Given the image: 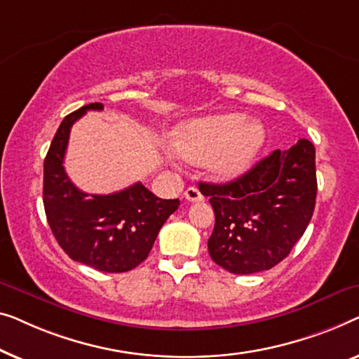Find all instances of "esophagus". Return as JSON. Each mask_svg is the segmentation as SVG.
<instances>
[{
  "instance_id": "obj_1",
  "label": "esophagus",
  "mask_w": 359,
  "mask_h": 359,
  "mask_svg": "<svg viewBox=\"0 0 359 359\" xmlns=\"http://www.w3.org/2000/svg\"><path fill=\"white\" fill-rule=\"evenodd\" d=\"M185 200L187 201H201L203 200V195H201V191L196 189V187H189V189L185 190Z\"/></svg>"
}]
</instances>
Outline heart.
<instances>
[{"label": "heart", "instance_id": "heart-1", "mask_svg": "<svg viewBox=\"0 0 359 359\" xmlns=\"http://www.w3.org/2000/svg\"><path fill=\"white\" fill-rule=\"evenodd\" d=\"M265 141L259 122L237 114L187 120L170 133V149L189 163H203L211 177L234 180L245 172Z\"/></svg>", "mask_w": 359, "mask_h": 359}]
</instances>
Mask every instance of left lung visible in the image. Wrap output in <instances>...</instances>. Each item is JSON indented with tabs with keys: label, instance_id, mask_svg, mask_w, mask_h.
I'll return each mask as SVG.
<instances>
[{
	"label": "left lung",
	"instance_id": "8db88e82",
	"mask_svg": "<svg viewBox=\"0 0 359 359\" xmlns=\"http://www.w3.org/2000/svg\"><path fill=\"white\" fill-rule=\"evenodd\" d=\"M198 187L215 210L211 260L234 275L270 270L286 259L314 213L316 148L301 138L236 180Z\"/></svg>",
	"mask_w": 359,
	"mask_h": 359
}]
</instances>
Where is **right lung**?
Here are the masks:
<instances>
[{"instance_id": "1", "label": "right lung", "mask_w": 359, "mask_h": 359, "mask_svg": "<svg viewBox=\"0 0 359 359\" xmlns=\"http://www.w3.org/2000/svg\"><path fill=\"white\" fill-rule=\"evenodd\" d=\"M102 109L100 102L88 104L60 123L43 163V206L50 229L68 257L105 273H123L146 260L180 201L158 198L141 182L110 195H94L68 179L63 161L73 123L88 110Z\"/></svg>"}]
</instances>
